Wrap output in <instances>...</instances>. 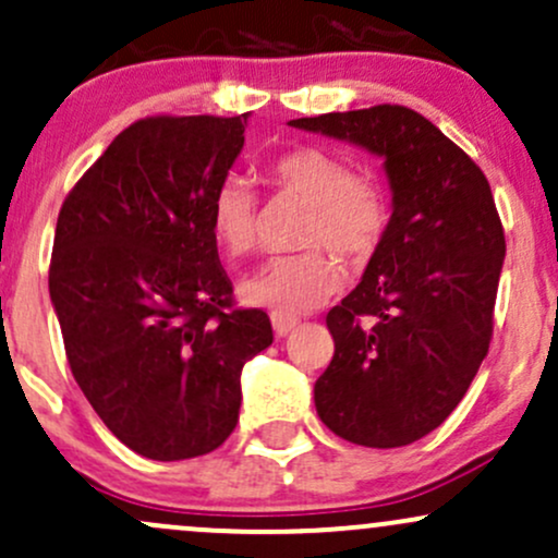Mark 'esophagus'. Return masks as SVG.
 <instances>
[{
	"label": "esophagus",
	"mask_w": 558,
	"mask_h": 558,
	"mask_svg": "<svg viewBox=\"0 0 558 558\" xmlns=\"http://www.w3.org/2000/svg\"><path fill=\"white\" fill-rule=\"evenodd\" d=\"M299 328L296 317H286V315H272V330L278 338H286L288 332H293Z\"/></svg>",
	"instance_id": "34e87169"
}]
</instances>
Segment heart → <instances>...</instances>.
<instances>
[{
	"label": "heart",
	"mask_w": 558,
	"mask_h": 558,
	"mask_svg": "<svg viewBox=\"0 0 558 558\" xmlns=\"http://www.w3.org/2000/svg\"><path fill=\"white\" fill-rule=\"evenodd\" d=\"M270 181L286 194L310 204L301 243L325 246L345 259H364L386 235L390 207L386 191L373 178L351 175L341 157L323 149H296L278 157ZM213 235L228 254H246L257 243V196L241 178L217 185L209 204ZM343 283L341 267L323 248H312L270 262L241 280L246 304L275 315H301L317 310Z\"/></svg>",
	"instance_id": "1"
}]
</instances>
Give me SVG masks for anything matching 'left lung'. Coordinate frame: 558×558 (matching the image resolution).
Masks as SVG:
<instances>
[{"instance_id":"obj_1","label":"left lung","mask_w":558,"mask_h":558,"mask_svg":"<svg viewBox=\"0 0 558 558\" xmlns=\"http://www.w3.org/2000/svg\"><path fill=\"white\" fill-rule=\"evenodd\" d=\"M288 125L383 159L390 220L360 286L325 319L336 354L315 383V407L351 444L409 446L457 409L488 354L506 254L488 178L399 105Z\"/></svg>"}]
</instances>
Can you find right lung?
Instances as JSON below:
<instances>
[{
    "mask_svg": "<svg viewBox=\"0 0 558 558\" xmlns=\"http://www.w3.org/2000/svg\"><path fill=\"white\" fill-rule=\"evenodd\" d=\"M246 123L138 120L57 217L49 296L70 369L114 438L155 462L226 444L243 364L272 343L265 312L230 304L209 222Z\"/></svg>",
    "mask_w": 558,
    "mask_h": 558,
    "instance_id": "1",
    "label": "right lung"
}]
</instances>
